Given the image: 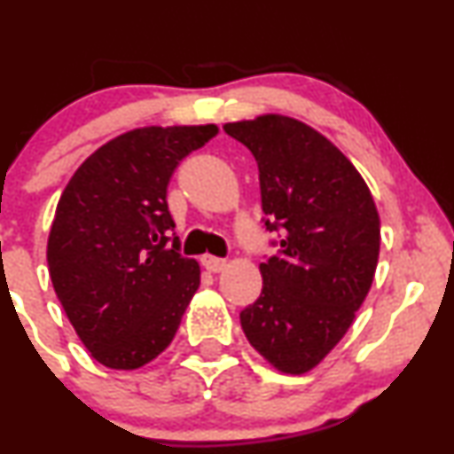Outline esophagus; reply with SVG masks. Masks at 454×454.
<instances>
[{
    "mask_svg": "<svg viewBox=\"0 0 454 454\" xmlns=\"http://www.w3.org/2000/svg\"><path fill=\"white\" fill-rule=\"evenodd\" d=\"M200 262H202V267H205L207 270H211V273H220V270L226 269V260L211 256V254H205V256L200 258Z\"/></svg>",
    "mask_w": 454,
    "mask_h": 454,
    "instance_id": "obj_1",
    "label": "esophagus"
}]
</instances>
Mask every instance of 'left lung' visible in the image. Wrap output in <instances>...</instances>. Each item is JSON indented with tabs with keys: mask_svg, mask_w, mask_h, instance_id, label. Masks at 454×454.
I'll return each instance as SVG.
<instances>
[{
	"mask_svg": "<svg viewBox=\"0 0 454 454\" xmlns=\"http://www.w3.org/2000/svg\"><path fill=\"white\" fill-rule=\"evenodd\" d=\"M258 164L264 228L278 254L260 262L262 293L241 311L247 341L284 373L326 356L372 288L380 217L352 161L314 128L284 114L223 126Z\"/></svg>",
	"mask_w": 454,
	"mask_h": 454,
	"instance_id": "8db88e82",
	"label": "left lung"
}]
</instances>
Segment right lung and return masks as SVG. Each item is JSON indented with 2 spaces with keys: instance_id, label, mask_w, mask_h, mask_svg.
I'll return each mask as SVG.
<instances>
[{
  "instance_id": "right-lung-1",
  "label": "right lung",
  "mask_w": 454,
  "mask_h": 454,
  "mask_svg": "<svg viewBox=\"0 0 454 454\" xmlns=\"http://www.w3.org/2000/svg\"><path fill=\"white\" fill-rule=\"evenodd\" d=\"M217 126L138 128L78 166L49 234V273L76 335L98 363L138 369L173 341L200 286L179 254L166 187Z\"/></svg>"
}]
</instances>
